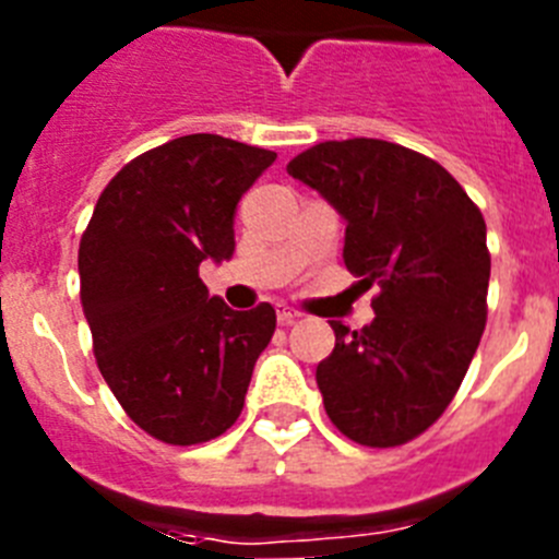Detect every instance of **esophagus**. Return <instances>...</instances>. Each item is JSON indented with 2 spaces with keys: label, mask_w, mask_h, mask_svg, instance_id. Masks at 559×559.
Listing matches in <instances>:
<instances>
[{
  "label": "esophagus",
  "mask_w": 559,
  "mask_h": 559,
  "mask_svg": "<svg viewBox=\"0 0 559 559\" xmlns=\"http://www.w3.org/2000/svg\"><path fill=\"white\" fill-rule=\"evenodd\" d=\"M299 319V310L288 308L285 302H276V322L280 324H294Z\"/></svg>",
  "instance_id": "esophagus-1"
}]
</instances>
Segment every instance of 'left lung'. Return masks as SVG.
<instances>
[{"label":"left lung","instance_id":"left-lung-1","mask_svg":"<svg viewBox=\"0 0 559 559\" xmlns=\"http://www.w3.org/2000/svg\"><path fill=\"white\" fill-rule=\"evenodd\" d=\"M288 173L347 221L344 265L378 288L367 328L330 322L335 349L316 367L324 412L358 445H406L451 406L487 324L481 210L439 162L367 136L319 142Z\"/></svg>","mask_w":559,"mask_h":559}]
</instances>
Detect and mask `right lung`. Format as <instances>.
I'll use <instances>...</instances> for the list:
<instances>
[{
  "label": "right lung",
  "mask_w": 559,
  "mask_h": 559,
  "mask_svg": "<svg viewBox=\"0 0 559 559\" xmlns=\"http://www.w3.org/2000/svg\"><path fill=\"white\" fill-rule=\"evenodd\" d=\"M274 151L190 133L128 162L81 237V305L97 369L128 417L167 445H201L243 412L276 313L226 308L201 283L235 251V210Z\"/></svg>",
  "instance_id": "1"
}]
</instances>
